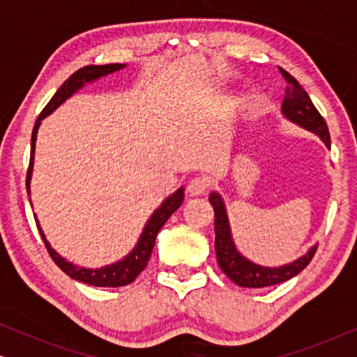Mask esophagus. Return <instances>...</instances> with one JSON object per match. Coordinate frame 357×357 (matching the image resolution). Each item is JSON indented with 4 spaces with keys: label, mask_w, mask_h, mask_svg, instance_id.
<instances>
[{
    "label": "esophagus",
    "mask_w": 357,
    "mask_h": 357,
    "mask_svg": "<svg viewBox=\"0 0 357 357\" xmlns=\"http://www.w3.org/2000/svg\"><path fill=\"white\" fill-rule=\"evenodd\" d=\"M208 188H209V180L204 177H195L188 182V193L192 195V197H199V195H204Z\"/></svg>",
    "instance_id": "1"
}]
</instances>
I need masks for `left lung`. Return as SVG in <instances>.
Wrapping results in <instances>:
<instances>
[{"label":"left lung","mask_w":357,"mask_h":357,"mask_svg":"<svg viewBox=\"0 0 357 357\" xmlns=\"http://www.w3.org/2000/svg\"><path fill=\"white\" fill-rule=\"evenodd\" d=\"M281 75L284 76L287 82L284 99H282L281 114L286 120L294 123L301 128H304L310 133L319 136L324 141V144L330 149V133L324 116L319 114L315 105L312 104L310 97L302 89L299 82L292 77L289 73L281 70ZM209 203L214 208V250L219 268L224 271V275L242 287H266L280 282L289 281L291 278L299 275L304 268L309 265L312 258L317 252V243L312 245L307 253L297 258V260L286 263L281 266H263L258 263L248 260L237 250L236 243L232 238L231 224H229L227 209L224 204V199L218 192L209 193Z\"/></svg>","instance_id":"left-lung-1"}]
</instances>
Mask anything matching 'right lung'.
Instances as JSON below:
<instances>
[{"mask_svg": "<svg viewBox=\"0 0 357 357\" xmlns=\"http://www.w3.org/2000/svg\"><path fill=\"white\" fill-rule=\"evenodd\" d=\"M126 65H121V63H112V65H89L81 68L76 73L68 77V79L63 82L60 89L55 92V96L52 97L50 102H48L45 109L42 110V114L38 115V119L33 125L32 130V143H31V162H29V170H27V195H31V180H32V170H33V158H36V141H37V133L38 128H40L42 120L45 119L55 112L58 107H60L63 102L66 99H70L73 94H76L77 91L82 89L86 84L89 82H94L100 77H104L107 75H112V73H116L120 70H123ZM183 192L185 187H180L178 190L170 195L169 198H165L162 204L155 209V211L151 214V218L146 222V226L141 232V236L136 242V245L133 247L128 255H125L121 260L110 263V265L100 266V268H84L79 265H75L73 261H68L65 257H61L55 248L50 245V242L47 241L45 234H43L40 224H38V219L36 214V218L38 232H40L42 241L45 243L48 253L53 258V261L60 266V270L63 273H66L68 276L73 278V280L86 282V284L91 286H97V287H120V286H126L130 282H133L136 280V276L139 275L141 271L144 270L146 265H148L151 253H153L154 243H155V237H158V232L162 229V226L167 222V219L172 216V214L177 211L180 208V204L183 203Z\"/></svg>", "mask_w": 357, "mask_h": 357, "instance_id": "obj_1", "label": "right lung"}]
</instances>
